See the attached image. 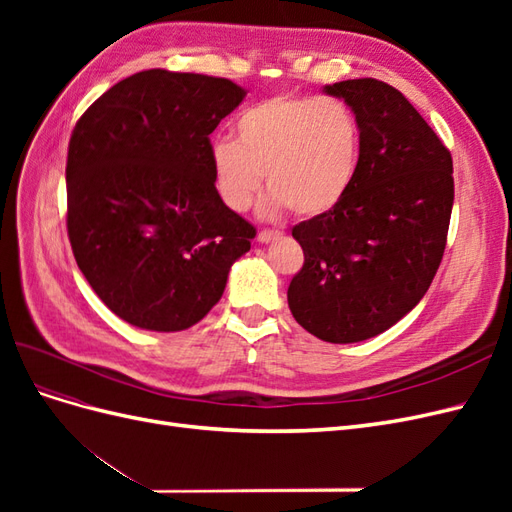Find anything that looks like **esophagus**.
Here are the masks:
<instances>
[{
  "label": "esophagus",
  "instance_id": "esophagus-1",
  "mask_svg": "<svg viewBox=\"0 0 512 512\" xmlns=\"http://www.w3.org/2000/svg\"><path fill=\"white\" fill-rule=\"evenodd\" d=\"M280 237H282L280 230H260V232H258V241H260V243H271V241L280 239Z\"/></svg>",
  "mask_w": 512,
  "mask_h": 512
}]
</instances>
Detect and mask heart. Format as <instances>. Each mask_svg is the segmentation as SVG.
Instances as JSON below:
<instances>
[{
	"mask_svg": "<svg viewBox=\"0 0 512 512\" xmlns=\"http://www.w3.org/2000/svg\"><path fill=\"white\" fill-rule=\"evenodd\" d=\"M239 138L209 145L213 183L222 203L247 211L267 177V215L286 209L314 220L342 205L359 177L363 136L350 108L331 98L275 96L239 115Z\"/></svg>",
	"mask_w": 512,
	"mask_h": 512,
	"instance_id": "b5f03b06",
	"label": "heart"
}]
</instances>
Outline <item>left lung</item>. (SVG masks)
<instances>
[{"label": "left lung", "instance_id": "obj_1", "mask_svg": "<svg viewBox=\"0 0 512 512\" xmlns=\"http://www.w3.org/2000/svg\"><path fill=\"white\" fill-rule=\"evenodd\" d=\"M359 119L361 168L342 205L292 228L303 267L288 307L322 342L376 337L425 297L446 247L451 151L395 87L352 79L324 87Z\"/></svg>", "mask_w": 512, "mask_h": 512}]
</instances>
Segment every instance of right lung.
I'll return each instance as SVG.
<instances>
[{"mask_svg":"<svg viewBox=\"0 0 512 512\" xmlns=\"http://www.w3.org/2000/svg\"><path fill=\"white\" fill-rule=\"evenodd\" d=\"M247 91L228 79L145 70L76 121L68 237L102 303L138 329L183 331L222 299L256 228L215 190L209 134Z\"/></svg>","mask_w":512,"mask_h":512,"instance_id":"1","label":"right lung"}]
</instances>
